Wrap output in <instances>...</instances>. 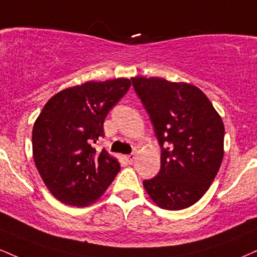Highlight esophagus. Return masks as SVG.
<instances>
[{"instance_id": "esophagus-1", "label": "esophagus", "mask_w": 257, "mask_h": 257, "mask_svg": "<svg viewBox=\"0 0 257 257\" xmlns=\"http://www.w3.org/2000/svg\"><path fill=\"white\" fill-rule=\"evenodd\" d=\"M134 159H135V154L134 153L128 154V156H124V160L128 164H132L133 162H134Z\"/></svg>"}]
</instances>
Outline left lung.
<instances>
[{"instance_id":"8db88e82","label":"left lung","mask_w":257,"mask_h":257,"mask_svg":"<svg viewBox=\"0 0 257 257\" xmlns=\"http://www.w3.org/2000/svg\"><path fill=\"white\" fill-rule=\"evenodd\" d=\"M162 148L160 171L144 187L160 208L179 211L211 187L224 157L221 117L196 86L162 78H132Z\"/></svg>"}]
</instances>
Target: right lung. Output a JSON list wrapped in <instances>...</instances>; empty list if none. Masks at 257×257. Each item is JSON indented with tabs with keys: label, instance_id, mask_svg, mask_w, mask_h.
<instances>
[{
	"label": "right lung",
	"instance_id": "1",
	"mask_svg": "<svg viewBox=\"0 0 257 257\" xmlns=\"http://www.w3.org/2000/svg\"><path fill=\"white\" fill-rule=\"evenodd\" d=\"M119 78L88 81L55 94L39 113L32 132L33 159L46 188L58 201L85 207L104 194L120 170L94 144L104 137L109 111L131 87Z\"/></svg>",
	"mask_w": 257,
	"mask_h": 257
}]
</instances>
